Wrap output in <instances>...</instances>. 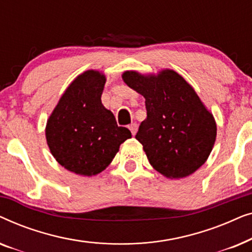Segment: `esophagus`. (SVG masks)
I'll return each instance as SVG.
<instances>
[{
	"label": "esophagus",
	"instance_id": "obj_1",
	"mask_svg": "<svg viewBox=\"0 0 252 252\" xmlns=\"http://www.w3.org/2000/svg\"><path fill=\"white\" fill-rule=\"evenodd\" d=\"M128 128L130 130V133H132V135H135L137 132V124H135V123L130 124V125L128 126Z\"/></svg>",
	"mask_w": 252,
	"mask_h": 252
}]
</instances>
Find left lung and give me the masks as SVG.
<instances>
[{"mask_svg": "<svg viewBox=\"0 0 252 252\" xmlns=\"http://www.w3.org/2000/svg\"><path fill=\"white\" fill-rule=\"evenodd\" d=\"M122 78L146 98L147 118L135 139L151 166L168 179L197 171L215 146L217 124L191 85L170 68L157 74L125 71Z\"/></svg>", "mask_w": 252, "mask_h": 252, "instance_id": "1", "label": "left lung"}]
</instances>
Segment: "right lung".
Instances as JSON below:
<instances>
[{"label": "right lung", "instance_id": "right-lung-1", "mask_svg": "<svg viewBox=\"0 0 252 252\" xmlns=\"http://www.w3.org/2000/svg\"><path fill=\"white\" fill-rule=\"evenodd\" d=\"M105 74L87 70L68 85L46 125V139L55 159L67 171L93 177L109 166L119 147L132 137L117 125L102 104Z\"/></svg>", "mask_w": 252, "mask_h": 252}]
</instances>
